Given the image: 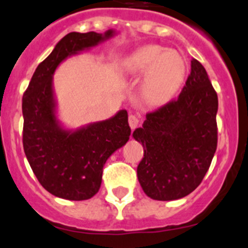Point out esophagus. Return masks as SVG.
<instances>
[{
    "label": "esophagus",
    "mask_w": 248,
    "mask_h": 248,
    "mask_svg": "<svg viewBox=\"0 0 248 248\" xmlns=\"http://www.w3.org/2000/svg\"><path fill=\"white\" fill-rule=\"evenodd\" d=\"M137 125H139V119H137L136 116L134 114H130L129 116V126L131 127V130L136 129Z\"/></svg>",
    "instance_id": "34e87169"
}]
</instances>
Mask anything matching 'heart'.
I'll use <instances>...</instances> for the list:
<instances>
[{"instance_id":"1","label":"heart","mask_w":248,"mask_h":248,"mask_svg":"<svg viewBox=\"0 0 248 248\" xmlns=\"http://www.w3.org/2000/svg\"><path fill=\"white\" fill-rule=\"evenodd\" d=\"M122 70L131 79L142 78L140 94L151 106L170 101L182 87L187 61L182 54L158 44L140 46L122 61Z\"/></svg>"}]
</instances>
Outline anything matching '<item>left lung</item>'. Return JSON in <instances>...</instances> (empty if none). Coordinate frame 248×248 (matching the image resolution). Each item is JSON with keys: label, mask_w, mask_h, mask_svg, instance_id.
I'll use <instances>...</instances> for the list:
<instances>
[{"label": "left lung", "mask_w": 248, "mask_h": 248, "mask_svg": "<svg viewBox=\"0 0 248 248\" xmlns=\"http://www.w3.org/2000/svg\"><path fill=\"white\" fill-rule=\"evenodd\" d=\"M178 99L147 114L132 132L144 151L137 178L151 199L170 202L190 194L217 148V94L204 66L193 59Z\"/></svg>", "instance_id": "left-lung-1"}]
</instances>
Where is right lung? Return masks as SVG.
I'll return each mask as SVG.
<instances>
[{"label": "right lung", "mask_w": 248, "mask_h": 248, "mask_svg": "<svg viewBox=\"0 0 248 248\" xmlns=\"http://www.w3.org/2000/svg\"><path fill=\"white\" fill-rule=\"evenodd\" d=\"M104 33L70 32L36 68L23 96L25 155L42 187L54 197L87 200L100 189L107 159L129 141L126 109L101 122L70 129L58 117L53 76L62 61L109 40Z\"/></svg>", "instance_id": "add662e5"}]
</instances>
